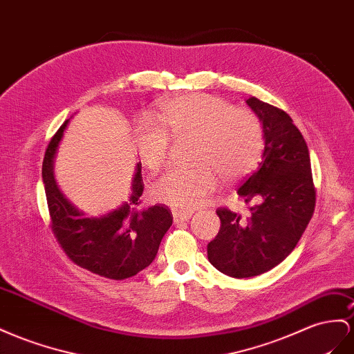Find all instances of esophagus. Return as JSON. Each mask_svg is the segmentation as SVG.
Returning <instances> with one entry per match:
<instances>
[{"label": "esophagus", "mask_w": 354, "mask_h": 354, "mask_svg": "<svg viewBox=\"0 0 354 354\" xmlns=\"http://www.w3.org/2000/svg\"><path fill=\"white\" fill-rule=\"evenodd\" d=\"M194 212L192 209H173V216H174V222H187L190 217H192Z\"/></svg>", "instance_id": "obj_1"}]
</instances>
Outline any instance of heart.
<instances>
[{"instance_id": "heart-1", "label": "heart", "mask_w": 354, "mask_h": 354, "mask_svg": "<svg viewBox=\"0 0 354 354\" xmlns=\"http://www.w3.org/2000/svg\"><path fill=\"white\" fill-rule=\"evenodd\" d=\"M194 136L190 167L165 171L151 185V196L180 208L203 205L227 180L247 176L261 160L265 132L261 118L252 110L234 107L229 101L207 93H189L167 101L153 120L140 119L136 145L147 168L159 169L168 160L174 138Z\"/></svg>"}]
</instances>
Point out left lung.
<instances>
[{"label": "left lung", "mask_w": 354, "mask_h": 354, "mask_svg": "<svg viewBox=\"0 0 354 354\" xmlns=\"http://www.w3.org/2000/svg\"><path fill=\"white\" fill-rule=\"evenodd\" d=\"M247 104L263 123L265 149L259 168L243 181L238 196L257 204L247 217L217 208L221 229L207 245L209 263L234 279L261 275L283 262L316 207L308 147L292 118L254 97Z\"/></svg>", "instance_id": "8db88e82"}]
</instances>
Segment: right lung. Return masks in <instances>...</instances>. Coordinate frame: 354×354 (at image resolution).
<instances>
[{
  "label": "right lung",
  "instance_id": "1",
  "mask_svg": "<svg viewBox=\"0 0 354 354\" xmlns=\"http://www.w3.org/2000/svg\"><path fill=\"white\" fill-rule=\"evenodd\" d=\"M66 123L52 137L43 160L49 227L73 263L110 280L129 279L153 262L162 238L173 225V213L164 204L140 208L145 190L141 162L137 164L132 195L116 212L92 218L75 209L53 178V158Z\"/></svg>",
  "mask_w": 354,
  "mask_h": 354
}]
</instances>
